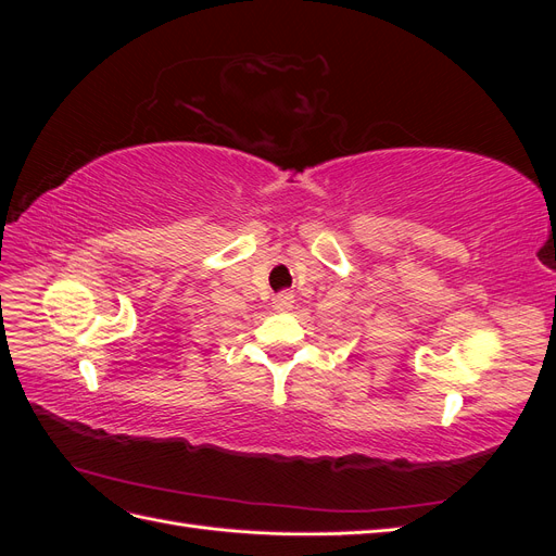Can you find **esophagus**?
<instances>
[{
  "label": "esophagus",
  "instance_id": "esophagus-1",
  "mask_svg": "<svg viewBox=\"0 0 556 556\" xmlns=\"http://www.w3.org/2000/svg\"><path fill=\"white\" fill-rule=\"evenodd\" d=\"M292 306H294V296L290 292H282L274 299V308L280 313H288Z\"/></svg>",
  "mask_w": 556,
  "mask_h": 556
}]
</instances>
